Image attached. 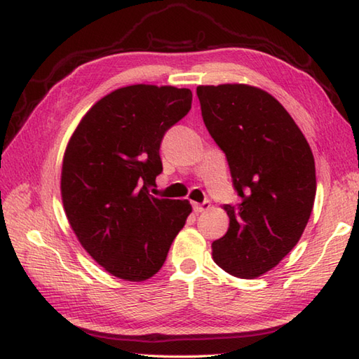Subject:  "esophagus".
I'll use <instances>...</instances> for the list:
<instances>
[{
	"label": "esophagus",
	"instance_id": "34e87169",
	"mask_svg": "<svg viewBox=\"0 0 359 359\" xmlns=\"http://www.w3.org/2000/svg\"><path fill=\"white\" fill-rule=\"evenodd\" d=\"M193 208H194V211L197 212V215H199V212H202V211L210 210V202L207 201V202H203V203H193Z\"/></svg>",
	"mask_w": 359,
	"mask_h": 359
}]
</instances>
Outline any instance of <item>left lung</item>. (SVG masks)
<instances>
[{
	"label": "left lung",
	"mask_w": 359,
	"mask_h": 359,
	"mask_svg": "<svg viewBox=\"0 0 359 359\" xmlns=\"http://www.w3.org/2000/svg\"><path fill=\"white\" fill-rule=\"evenodd\" d=\"M208 133L225 152L241 203L224 205L228 231L212 261L231 276L255 279L299 242L313 210L315 158L292 116L266 90L225 83L197 86Z\"/></svg>",
	"instance_id": "obj_1"
}]
</instances>
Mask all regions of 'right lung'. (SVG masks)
I'll return each mask as SVG.
<instances>
[{"label": "right lung", "mask_w": 359, "mask_h": 359, "mask_svg": "<svg viewBox=\"0 0 359 359\" xmlns=\"http://www.w3.org/2000/svg\"><path fill=\"white\" fill-rule=\"evenodd\" d=\"M187 88L133 85L100 98L65 151L62 201L81 247L112 276L142 282L162 269L193 211L188 201L157 199L160 142L191 109Z\"/></svg>", "instance_id": "obj_1"}]
</instances>
